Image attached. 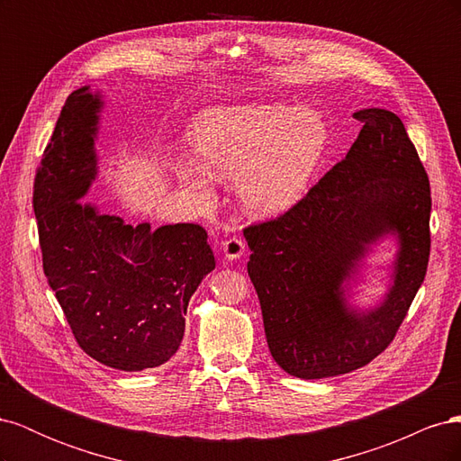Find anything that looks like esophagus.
<instances>
[{
    "label": "esophagus",
    "instance_id": "1",
    "mask_svg": "<svg viewBox=\"0 0 461 461\" xmlns=\"http://www.w3.org/2000/svg\"><path fill=\"white\" fill-rule=\"evenodd\" d=\"M221 249L227 259H239L246 252V242L242 239H239V236H232V239L221 244Z\"/></svg>",
    "mask_w": 461,
    "mask_h": 461
}]
</instances>
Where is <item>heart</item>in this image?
<instances>
[{"mask_svg":"<svg viewBox=\"0 0 461 461\" xmlns=\"http://www.w3.org/2000/svg\"><path fill=\"white\" fill-rule=\"evenodd\" d=\"M200 167L185 163L183 183L212 194V175L236 178L239 200L254 215H278L308 194L329 146L327 124L312 107L249 104L207 109L190 132Z\"/></svg>","mask_w":461,"mask_h":461,"instance_id":"obj_1","label":"heart"}]
</instances>
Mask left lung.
I'll return each mask as SVG.
<instances>
[{"label":"left lung","mask_w":461,"mask_h":461,"mask_svg":"<svg viewBox=\"0 0 461 461\" xmlns=\"http://www.w3.org/2000/svg\"><path fill=\"white\" fill-rule=\"evenodd\" d=\"M354 117L364 129L346 158L286 213L244 229L271 356L298 379L350 373L384 352L429 265V176L403 122L379 107ZM388 233L401 244L393 285L376 309H352L345 290Z\"/></svg>","instance_id":"1"}]
</instances>
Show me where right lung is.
<instances>
[{"label": "right lung", "instance_id": "add662e5", "mask_svg": "<svg viewBox=\"0 0 461 461\" xmlns=\"http://www.w3.org/2000/svg\"><path fill=\"white\" fill-rule=\"evenodd\" d=\"M102 107L90 86L67 97L32 205L44 273L78 346L107 367L142 371L178 350L188 302L215 258L200 225L132 227L82 200L97 175Z\"/></svg>", "mask_w": 461, "mask_h": 461}]
</instances>
